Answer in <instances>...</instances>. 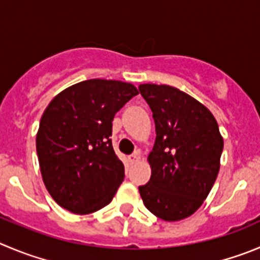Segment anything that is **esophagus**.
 <instances>
[{"instance_id":"obj_1","label":"esophagus","mask_w":260,"mask_h":260,"mask_svg":"<svg viewBox=\"0 0 260 260\" xmlns=\"http://www.w3.org/2000/svg\"><path fill=\"white\" fill-rule=\"evenodd\" d=\"M138 160H140V152H135V154H132L128 156V161H129L131 164L137 163Z\"/></svg>"}]
</instances>
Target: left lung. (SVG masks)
I'll use <instances>...</instances> for the list:
<instances>
[{"instance_id": "left-lung-1", "label": "left lung", "mask_w": 260, "mask_h": 260, "mask_svg": "<svg viewBox=\"0 0 260 260\" xmlns=\"http://www.w3.org/2000/svg\"><path fill=\"white\" fill-rule=\"evenodd\" d=\"M152 111L156 138L151 177L140 186L145 207L168 222L190 217L209 195L223 151L219 127L203 104L166 84L138 87Z\"/></svg>"}]
</instances>
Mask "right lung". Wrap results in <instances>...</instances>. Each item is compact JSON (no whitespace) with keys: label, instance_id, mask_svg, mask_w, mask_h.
<instances>
[{"label":"right lung","instance_id":"obj_1","mask_svg":"<svg viewBox=\"0 0 260 260\" xmlns=\"http://www.w3.org/2000/svg\"><path fill=\"white\" fill-rule=\"evenodd\" d=\"M136 94L131 83L88 79L48 104L36 146L46 188L61 208L89 214L113 200L124 179L110 140L113 119Z\"/></svg>","mask_w":260,"mask_h":260}]
</instances>
